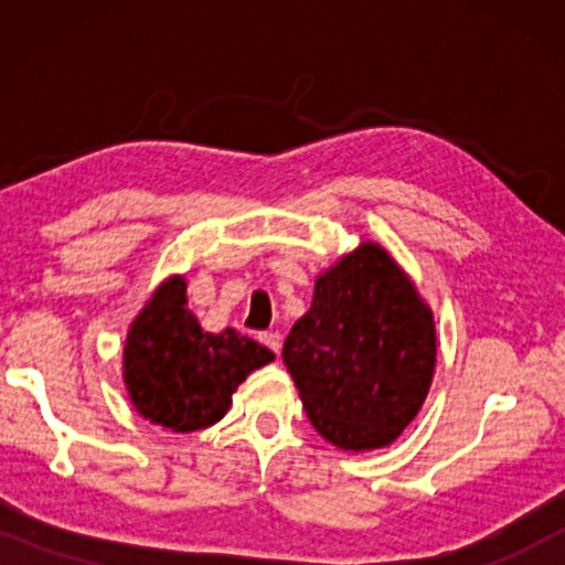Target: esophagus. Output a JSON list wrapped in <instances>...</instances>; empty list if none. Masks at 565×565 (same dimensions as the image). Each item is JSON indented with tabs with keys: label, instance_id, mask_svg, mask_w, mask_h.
<instances>
[{
	"label": "esophagus",
	"instance_id": "obj_1",
	"mask_svg": "<svg viewBox=\"0 0 565 565\" xmlns=\"http://www.w3.org/2000/svg\"><path fill=\"white\" fill-rule=\"evenodd\" d=\"M259 339H262V342H265L275 354H280V350H282V337H280V331H265V334H262Z\"/></svg>",
	"mask_w": 565,
	"mask_h": 565
}]
</instances>
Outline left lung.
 I'll return each mask as SVG.
<instances>
[{"label":"left lung","mask_w":565,"mask_h":565,"mask_svg":"<svg viewBox=\"0 0 565 565\" xmlns=\"http://www.w3.org/2000/svg\"><path fill=\"white\" fill-rule=\"evenodd\" d=\"M282 360L323 439L347 452L388 447L427 401L435 313L381 244L362 242L316 277Z\"/></svg>","instance_id":"8db88e82"}]
</instances>
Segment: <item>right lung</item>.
<instances>
[{
  "instance_id": "obj_1",
  "label": "right lung",
  "mask_w": 565,
  "mask_h": 565,
  "mask_svg": "<svg viewBox=\"0 0 565 565\" xmlns=\"http://www.w3.org/2000/svg\"><path fill=\"white\" fill-rule=\"evenodd\" d=\"M273 360L236 329L213 334L200 327L188 308V280L169 275L130 321L122 381L138 416L188 435L221 422L246 375Z\"/></svg>"
}]
</instances>
